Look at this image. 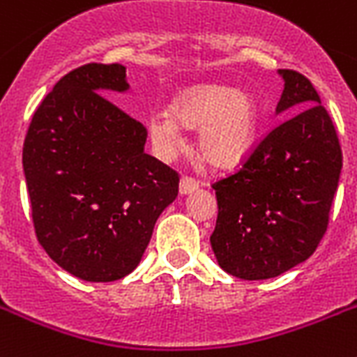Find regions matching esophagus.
Returning <instances> with one entry per match:
<instances>
[{"mask_svg":"<svg viewBox=\"0 0 357 357\" xmlns=\"http://www.w3.org/2000/svg\"><path fill=\"white\" fill-rule=\"evenodd\" d=\"M199 187V181H196L194 178H188V176H185V178H181V181H179V192L183 194H190L194 192V190H198Z\"/></svg>","mask_w":357,"mask_h":357,"instance_id":"34e87169","label":"esophagus"}]
</instances>
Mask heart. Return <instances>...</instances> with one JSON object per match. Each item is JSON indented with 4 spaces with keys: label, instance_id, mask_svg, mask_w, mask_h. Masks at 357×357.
Here are the masks:
<instances>
[{
    "label": "heart",
    "instance_id": "heart-1",
    "mask_svg": "<svg viewBox=\"0 0 357 357\" xmlns=\"http://www.w3.org/2000/svg\"><path fill=\"white\" fill-rule=\"evenodd\" d=\"M259 112L253 97L227 86H196L179 95L170 109L149 117L152 143L165 155L183 149L181 126L199 130L198 146L205 161L225 169L240 163L253 149Z\"/></svg>",
    "mask_w": 357,
    "mask_h": 357
}]
</instances>
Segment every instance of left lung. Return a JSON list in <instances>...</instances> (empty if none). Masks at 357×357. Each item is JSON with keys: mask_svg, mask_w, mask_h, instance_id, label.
I'll use <instances>...</instances> for the list:
<instances>
[{"mask_svg": "<svg viewBox=\"0 0 357 357\" xmlns=\"http://www.w3.org/2000/svg\"><path fill=\"white\" fill-rule=\"evenodd\" d=\"M284 119L233 176L213 185L211 234L220 268L244 280L273 279L310 259L326 233L343 153L328 112L304 75L279 69Z\"/></svg>", "mask_w": 357, "mask_h": 357, "instance_id": "8db88e82", "label": "left lung"}]
</instances>
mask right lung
Returning <instances> with one entry per match:
<instances>
[{"instance_id": "right-lung-1", "label": "right lung", "mask_w": 357, "mask_h": 357, "mask_svg": "<svg viewBox=\"0 0 357 357\" xmlns=\"http://www.w3.org/2000/svg\"><path fill=\"white\" fill-rule=\"evenodd\" d=\"M121 63H86L54 84L23 143L33 224L45 253L88 282L132 273L179 176L144 152L146 128L115 106Z\"/></svg>"}]
</instances>
